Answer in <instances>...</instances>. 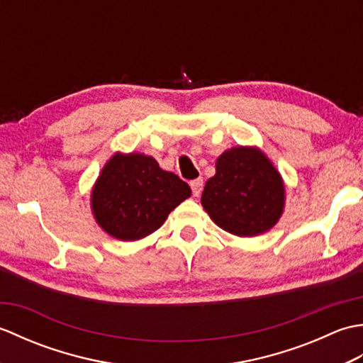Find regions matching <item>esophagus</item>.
I'll return each mask as SVG.
<instances>
[{
  "instance_id": "esophagus-1",
  "label": "esophagus",
  "mask_w": 363,
  "mask_h": 363,
  "mask_svg": "<svg viewBox=\"0 0 363 363\" xmlns=\"http://www.w3.org/2000/svg\"><path fill=\"white\" fill-rule=\"evenodd\" d=\"M203 186H204V182H203L201 177H198V179H195V181H191V182H190L191 191H194V195H195V196H199V195H201Z\"/></svg>"
}]
</instances>
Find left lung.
Instances as JSON below:
<instances>
[{"mask_svg":"<svg viewBox=\"0 0 363 363\" xmlns=\"http://www.w3.org/2000/svg\"><path fill=\"white\" fill-rule=\"evenodd\" d=\"M284 201L279 172L252 146H235L223 152L201 196L215 225L238 237H254L272 229L284 212Z\"/></svg>","mask_w":363,"mask_h":363,"instance_id":"obj_1","label":"left lung"}]
</instances>
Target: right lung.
<instances>
[{
  "label": "right lung",
  "mask_w": 363,
  "mask_h": 363,
  "mask_svg": "<svg viewBox=\"0 0 363 363\" xmlns=\"http://www.w3.org/2000/svg\"><path fill=\"white\" fill-rule=\"evenodd\" d=\"M190 195L189 184L154 157L115 152L91 190V212L104 233L134 242L157 230Z\"/></svg>",
  "instance_id": "obj_1"
}]
</instances>
